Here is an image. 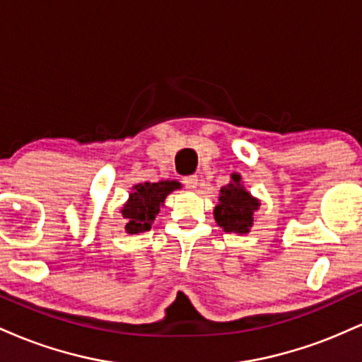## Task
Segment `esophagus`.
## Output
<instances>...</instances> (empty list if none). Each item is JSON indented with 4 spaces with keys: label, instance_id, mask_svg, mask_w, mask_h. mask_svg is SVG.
Masks as SVG:
<instances>
[{
    "label": "esophagus",
    "instance_id": "34e87169",
    "mask_svg": "<svg viewBox=\"0 0 362 362\" xmlns=\"http://www.w3.org/2000/svg\"><path fill=\"white\" fill-rule=\"evenodd\" d=\"M182 182H184V185L187 189H195L199 184V177L197 175H189V177H184L182 178Z\"/></svg>",
    "mask_w": 362,
    "mask_h": 362
}]
</instances>
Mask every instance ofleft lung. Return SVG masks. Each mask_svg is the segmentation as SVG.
Returning <instances> with one entry per match:
<instances>
[{
  "label": "left lung",
  "mask_w": 362,
  "mask_h": 362,
  "mask_svg": "<svg viewBox=\"0 0 362 362\" xmlns=\"http://www.w3.org/2000/svg\"><path fill=\"white\" fill-rule=\"evenodd\" d=\"M259 206L260 202L240 184V175H233V182L221 189L219 204L214 207L216 223L226 233H248Z\"/></svg>",
  "instance_id": "left-lung-1"
}]
</instances>
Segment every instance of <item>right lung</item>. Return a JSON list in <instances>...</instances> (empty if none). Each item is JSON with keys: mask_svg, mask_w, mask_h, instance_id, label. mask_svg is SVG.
Segmentation results:
<instances>
[{"mask_svg": "<svg viewBox=\"0 0 362 362\" xmlns=\"http://www.w3.org/2000/svg\"><path fill=\"white\" fill-rule=\"evenodd\" d=\"M180 187L175 180L158 182V184H139L134 187V192L129 195L127 204L124 206L122 214L127 219L126 231L127 233H143L151 228L155 221L160 206L163 204L165 197Z\"/></svg>", "mask_w": 362, "mask_h": 362, "instance_id": "right-lung-1", "label": "right lung"}]
</instances>
